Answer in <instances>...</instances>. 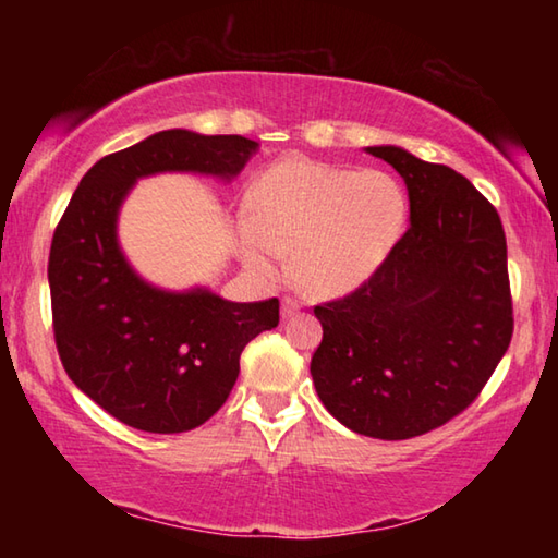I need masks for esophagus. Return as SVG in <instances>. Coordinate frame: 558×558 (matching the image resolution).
Segmentation results:
<instances>
[{"label": "esophagus", "mask_w": 558, "mask_h": 558, "mask_svg": "<svg viewBox=\"0 0 558 558\" xmlns=\"http://www.w3.org/2000/svg\"><path fill=\"white\" fill-rule=\"evenodd\" d=\"M300 307H302V300L292 298V295H286V298H282V317H290V315H295Z\"/></svg>", "instance_id": "obj_1"}]
</instances>
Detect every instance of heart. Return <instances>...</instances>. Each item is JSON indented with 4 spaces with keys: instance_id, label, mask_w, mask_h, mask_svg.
<instances>
[{
    "instance_id": "obj_1",
    "label": "heart",
    "mask_w": 558,
    "mask_h": 558,
    "mask_svg": "<svg viewBox=\"0 0 558 558\" xmlns=\"http://www.w3.org/2000/svg\"><path fill=\"white\" fill-rule=\"evenodd\" d=\"M248 209L239 221L245 263L272 276L282 253L295 250L298 280L323 295L369 280L409 223V196L393 174L307 157L270 165L251 186Z\"/></svg>"
}]
</instances>
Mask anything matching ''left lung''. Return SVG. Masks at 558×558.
<instances>
[{
  "mask_svg": "<svg viewBox=\"0 0 558 558\" xmlns=\"http://www.w3.org/2000/svg\"><path fill=\"white\" fill-rule=\"evenodd\" d=\"M403 177L411 226L354 292L315 305L310 374L325 409L359 436L405 440L477 399L514 332L507 239L493 204L446 165L366 147Z\"/></svg>",
  "mask_w": 558,
  "mask_h": 558,
  "instance_id": "8db88e82",
  "label": "left lung"
}]
</instances>
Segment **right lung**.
<instances>
[{
    "label": "right lung",
    "mask_w": 558,
    "mask_h": 558,
    "mask_svg": "<svg viewBox=\"0 0 558 558\" xmlns=\"http://www.w3.org/2000/svg\"><path fill=\"white\" fill-rule=\"evenodd\" d=\"M256 147L241 135L157 132L98 159L56 226L49 253L56 349L71 381L125 426L184 433L209 421L239 379L245 344L278 327L280 302L147 286L118 248L120 204L147 174L229 179Z\"/></svg>",
    "instance_id": "obj_1"
}]
</instances>
